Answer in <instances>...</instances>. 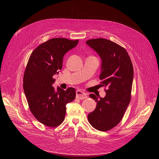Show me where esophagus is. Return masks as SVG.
<instances>
[{
	"mask_svg": "<svg viewBox=\"0 0 159 159\" xmlns=\"http://www.w3.org/2000/svg\"><path fill=\"white\" fill-rule=\"evenodd\" d=\"M76 97L80 100L84 99L88 97L87 94L86 93L83 92V91H79V90H77L76 91Z\"/></svg>",
	"mask_w": 159,
	"mask_h": 159,
	"instance_id": "34e87169",
	"label": "esophagus"
}]
</instances>
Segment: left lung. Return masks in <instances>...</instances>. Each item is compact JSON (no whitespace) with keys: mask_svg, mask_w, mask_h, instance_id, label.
<instances>
[{"mask_svg":"<svg viewBox=\"0 0 159 159\" xmlns=\"http://www.w3.org/2000/svg\"><path fill=\"white\" fill-rule=\"evenodd\" d=\"M101 59L99 79L106 87L104 98L90 94L97 102L95 110L88 115V121L97 130L108 131L122 120L129 104L133 80V68L126 50L104 39L86 42Z\"/></svg>","mask_w":159,"mask_h":159,"instance_id":"8db88e82","label":"left lung"}]
</instances>
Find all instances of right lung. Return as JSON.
Here are the masks:
<instances>
[{
  "instance_id": "add662e5",
  "label": "right lung",
  "mask_w": 159,
  "mask_h": 159,
  "mask_svg": "<svg viewBox=\"0 0 159 159\" xmlns=\"http://www.w3.org/2000/svg\"><path fill=\"white\" fill-rule=\"evenodd\" d=\"M78 43L79 40L52 39L34 49L29 58L24 75V91L31 112L47 126L56 127L64 121L66 105L76 96L73 88L55 89L53 76L62 69L65 54Z\"/></svg>"
}]
</instances>
